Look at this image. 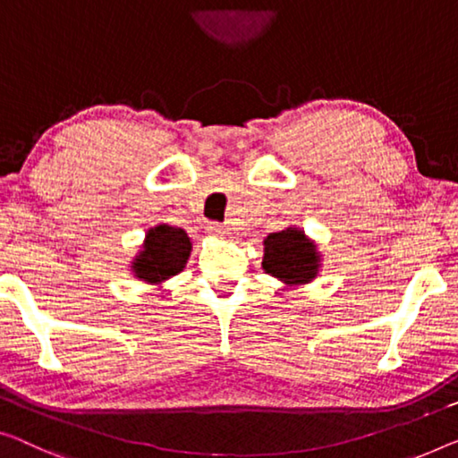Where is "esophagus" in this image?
<instances>
[{"label": "esophagus", "instance_id": "obj_1", "mask_svg": "<svg viewBox=\"0 0 458 458\" xmlns=\"http://www.w3.org/2000/svg\"><path fill=\"white\" fill-rule=\"evenodd\" d=\"M208 230L211 232V234H217V236H230V228L222 226V224H217V222H209Z\"/></svg>", "mask_w": 458, "mask_h": 458}]
</instances>
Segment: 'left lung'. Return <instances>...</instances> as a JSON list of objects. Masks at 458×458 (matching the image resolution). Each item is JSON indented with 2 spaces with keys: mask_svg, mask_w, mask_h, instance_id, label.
I'll list each match as a JSON object with an SVG mask.
<instances>
[{
  "mask_svg": "<svg viewBox=\"0 0 458 458\" xmlns=\"http://www.w3.org/2000/svg\"><path fill=\"white\" fill-rule=\"evenodd\" d=\"M263 269L285 285H304L317 277L320 255L317 244L298 228L273 232L263 241Z\"/></svg>",
  "mask_w": 458,
  "mask_h": 458,
  "instance_id": "obj_1",
  "label": "left lung"
}]
</instances>
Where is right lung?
<instances>
[{"mask_svg":"<svg viewBox=\"0 0 458 458\" xmlns=\"http://www.w3.org/2000/svg\"><path fill=\"white\" fill-rule=\"evenodd\" d=\"M191 249L193 247L185 230L158 224L148 230L141 250L131 263V271L141 282L162 284L185 269Z\"/></svg>","mask_w":458,"mask_h":458,"instance_id":"add662e5","label":"right lung"}]
</instances>
